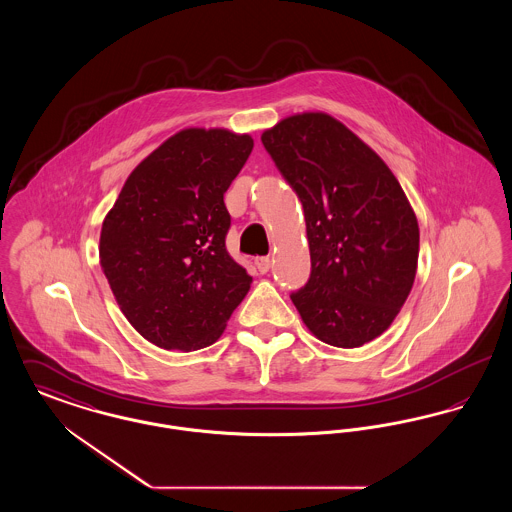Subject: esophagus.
<instances>
[{
    "label": "esophagus",
    "instance_id": "esophagus-1",
    "mask_svg": "<svg viewBox=\"0 0 512 512\" xmlns=\"http://www.w3.org/2000/svg\"><path fill=\"white\" fill-rule=\"evenodd\" d=\"M255 267L261 274H267L270 268V259L268 257H255Z\"/></svg>",
    "mask_w": 512,
    "mask_h": 512
}]
</instances>
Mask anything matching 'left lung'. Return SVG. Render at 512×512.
Wrapping results in <instances>:
<instances>
[{"instance_id": "left-lung-1", "label": "left lung", "mask_w": 512, "mask_h": 512, "mask_svg": "<svg viewBox=\"0 0 512 512\" xmlns=\"http://www.w3.org/2000/svg\"><path fill=\"white\" fill-rule=\"evenodd\" d=\"M301 199L311 278L293 305L318 340L353 349L382 336L407 301L418 220L382 157L328 113H297L261 136Z\"/></svg>"}]
</instances>
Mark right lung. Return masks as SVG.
I'll return each instance as SVG.
<instances>
[{
    "instance_id": "right-lung-1",
    "label": "right lung",
    "mask_w": 512,
    "mask_h": 512,
    "mask_svg": "<svg viewBox=\"0 0 512 512\" xmlns=\"http://www.w3.org/2000/svg\"><path fill=\"white\" fill-rule=\"evenodd\" d=\"M249 134L184 128L130 172L99 236V265L122 315L163 349L219 340L253 278L226 251L224 192Z\"/></svg>"
}]
</instances>
